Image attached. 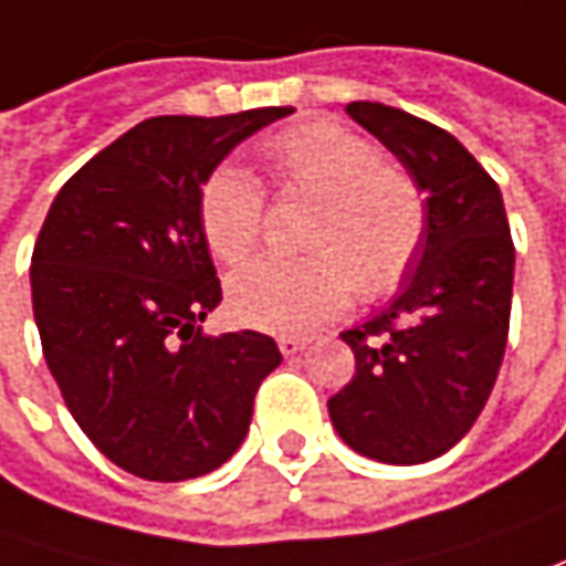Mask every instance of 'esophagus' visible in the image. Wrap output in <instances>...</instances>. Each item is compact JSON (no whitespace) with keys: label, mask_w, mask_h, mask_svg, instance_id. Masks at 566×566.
Instances as JSON below:
<instances>
[{"label":"esophagus","mask_w":566,"mask_h":566,"mask_svg":"<svg viewBox=\"0 0 566 566\" xmlns=\"http://www.w3.org/2000/svg\"><path fill=\"white\" fill-rule=\"evenodd\" d=\"M306 344L310 342L301 338V335H282V338H279V350H282L284 357H294V354H301Z\"/></svg>","instance_id":"obj_1"}]
</instances>
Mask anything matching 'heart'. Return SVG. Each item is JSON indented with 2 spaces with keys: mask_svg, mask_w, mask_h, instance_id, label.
I'll use <instances>...</instances> for the list:
<instances>
[{
  "mask_svg": "<svg viewBox=\"0 0 566 566\" xmlns=\"http://www.w3.org/2000/svg\"><path fill=\"white\" fill-rule=\"evenodd\" d=\"M263 163L284 197L316 200L301 263L247 265L228 282V306L250 328L306 335L366 301L395 294L429 234V203L407 168L350 127L306 122L263 144ZM200 228L212 256L247 263L263 241L265 193L238 166H219L200 187Z\"/></svg>",
  "mask_w": 566,
  "mask_h": 566,
  "instance_id": "b5f03b06",
  "label": "heart"
}]
</instances>
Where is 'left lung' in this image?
Returning <instances> with one entry per match:
<instances>
[{
  "label": "left lung",
  "instance_id": "obj_1",
  "mask_svg": "<svg viewBox=\"0 0 566 566\" xmlns=\"http://www.w3.org/2000/svg\"><path fill=\"white\" fill-rule=\"evenodd\" d=\"M426 190L419 265L379 316L344 332L357 373L328 417L357 454L426 463L451 451L492 395L511 328L514 241L492 175L448 130L381 103H347Z\"/></svg>",
  "mask_w": 566,
  "mask_h": 566
}]
</instances>
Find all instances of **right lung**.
<instances>
[{
    "mask_svg": "<svg viewBox=\"0 0 566 566\" xmlns=\"http://www.w3.org/2000/svg\"><path fill=\"white\" fill-rule=\"evenodd\" d=\"M291 112L147 118L71 175L40 228L30 291L46 366L74 422L134 476L181 482L222 467L282 363L263 332L200 328L222 301L200 187Z\"/></svg>",
    "mask_w": 566,
    "mask_h": 566,
    "instance_id": "right-lung-1",
    "label": "right lung"
}]
</instances>
